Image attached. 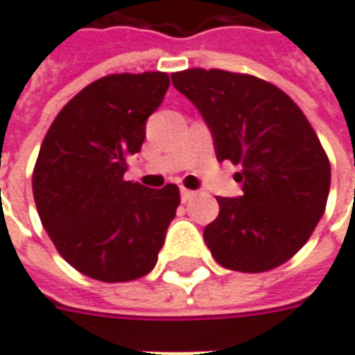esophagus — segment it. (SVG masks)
Instances as JSON below:
<instances>
[{"instance_id": "obj_1", "label": "esophagus", "mask_w": 355, "mask_h": 355, "mask_svg": "<svg viewBox=\"0 0 355 355\" xmlns=\"http://www.w3.org/2000/svg\"><path fill=\"white\" fill-rule=\"evenodd\" d=\"M193 197H195V191H191V189H185V187H183V189H182V201L183 202L191 201Z\"/></svg>"}]
</instances>
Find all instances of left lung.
Returning <instances> with one entry per match:
<instances>
[{"mask_svg":"<svg viewBox=\"0 0 355 355\" xmlns=\"http://www.w3.org/2000/svg\"><path fill=\"white\" fill-rule=\"evenodd\" d=\"M214 137L216 158L239 164L238 199L218 197L202 232L214 261L230 270L284 265L311 238L331 189V162L305 114L272 83L222 69L172 73Z\"/></svg>","mask_w":355,"mask_h":355,"instance_id":"8db88e82","label":"left lung"}]
</instances>
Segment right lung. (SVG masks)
I'll use <instances>...</instances> for the list:
<instances>
[{"mask_svg": "<svg viewBox=\"0 0 355 355\" xmlns=\"http://www.w3.org/2000/svg\"><path fill=\"white\" fill-rule=\"evenodd\" d=\"M168 87L160 71L106 75L61 107L44 137L34 202L58 253L80 275L129 282L156 265L180 189H148L123 173Z\"/></svg>", "mask_w": 355, "mask_h": 355, "instance_id": "right-lung-1", "label": "right lung"}]
</instances>
